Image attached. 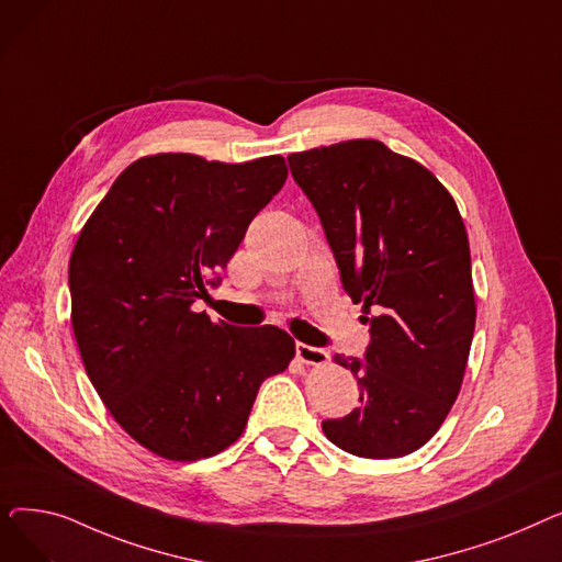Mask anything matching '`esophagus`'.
Segmentation results:
<instances>
[{
	"mask_svg": "<svg viewBox=\"0 0 562 562\" xmlns=\"http://www.w3.org/2000/svg\"><path fill=\"white\" fill-rule=\"evenodd\" d=\"M296 356L303 364H310V367H323V364H328V360H330L328 350L314 348V346H307V344L296 346Z\"/></svg>",
	"mask_w": 562,
	"mask_h": 562,
	"instance_id": "1",
	"label": "esophagus"
}]
</instances>
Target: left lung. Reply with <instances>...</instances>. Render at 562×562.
<instances>
[{
	"label": "left lung",
	"mask_w": 562,
	"mask_h": 562,
	"mask_svg": "<svg viewBox=\"0 0 562 562\" xmlns=\"http://www.w3.org/2000/svg\"><path fill=\"white\" fill-rule=\"evenodd\" d=\"M326 229L344 289L371 323L364 362L335 356L360 407L323 422L371 460L422 449L451 412L476 326L469 239L453 195L419 161L373 138L286 157Z\"/></svg>",
	"instance_id": "left-lung-1"
}]
</instances>
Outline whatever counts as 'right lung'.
Returning <instances> with one entry per match:
<instances>
[{"label": "right lung", "instance_id": "add662e5", "mask_svg": "<svg viewBox=\"0 0 562 562\" xmlns=\"http://www.w3.org/2000/svg\"><path fill=\"white\" fill-rule=\"evenodd\" d=\"M284 180L280 155L140 157L79 232L68 282L83 369L111 417L159 458L232 447L261 382L296 356L276 326L234 328L193 310Z\"/></svg>", "mask_w": 562, "mask_h": 562}]
</instances>
